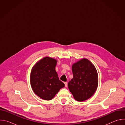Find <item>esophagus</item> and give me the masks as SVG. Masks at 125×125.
I'll return each mask as SVG.
<instances>
[{
  "label": "esophagus",
  "instance_id": "34e87169",
  "mask_svg": "<svg viewBox=\"0 0 125 125\" xmlns=\"http://www.w3.org/2000/svg\"><path fill=\"white\" fill-rule=\"evenodd\" d=\"M64 84H65V86L66 87H67L68 86V83L67 82H64Z\"/></svg>",
  "mask_w": 125,
  "mask_h": 125
}]
</instances>
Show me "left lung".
I'll use <instances>...</instances> for the list:
<instances>
[{"label": "left lung", "instance_id": "1", "mask_svg": "<svg viewBox=\"0 0 125 125\" xmlns=\"http://www.w3.org/2000/svg\"><path fill=\"white\" fill-rule=\"evenodd\" d=\"M73 78L68 83V88L74 98L78 101L91 97L96 91L98 76L94 65L83 58L72 65Z\"/></svg>", "mask_w": 125, "mask_h": 125}]
</instances>
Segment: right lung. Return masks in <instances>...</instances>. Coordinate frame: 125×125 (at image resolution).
Masks as SVG:
<instances>
[{"label":"right lung","mask_w":125,"mask_h":125,"mask_svg":"<svg viewBox=\"0 0 125 125\" xmlns=\"http://www.w3.org/2000/svg\"><path fill=\"white\" fill-rule=\"evenodd\" d=\"M57 61L45 57L33 66L30 75V82L33 92L42 99H52L64 83L59 80L55 71Z\"/></svg>","instance_id":"add662e5"}]
</instances>
